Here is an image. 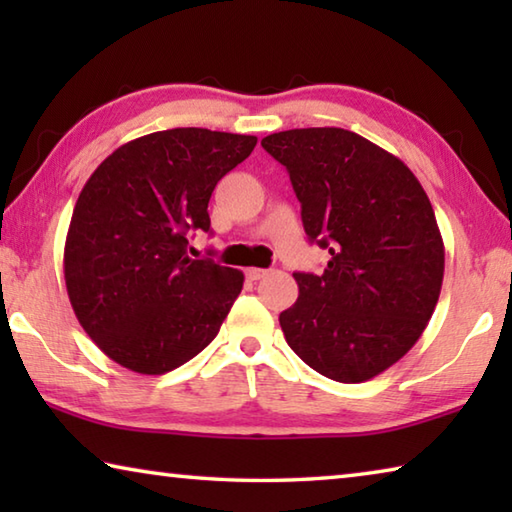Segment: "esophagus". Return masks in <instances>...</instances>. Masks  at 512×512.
I'll return each mask as SVG.
<instances>
[{
	"label": "esophagus",
	"instance_id": "esophagus-1",
	"mask_svg": "<svg viewBox=\"0 0 512 512\" xmlns=\"http://www.w3.org/2000/svg\"><path fill=\"white\" fill-rule=\"evenodd\" d=\"M268 275V271H266V268H246V277H248V280H262V277H266Z\"/></svg>",
	"mask_w": 512,
	"mask_h": 512
}]
</instances>
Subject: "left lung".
<instances>
[{"mask_svg": "<svg viewBox=\"0 0 512 512\" xmlns=\"http://www.w3.org/2000/svg\"><path fill=\"white\" fill-rule=\"evenodd\" d=\"M262 146L289 171L307 237L329 250L320 275L293 273L284 339L341 384L377 377L420 339L443 287L429 196L400 158L343 128H293Z\"/></svg>", "mask_w": 512, "mask_h": 512, "instance_id": "obj_1", "label": "left lung"}]
</instances>
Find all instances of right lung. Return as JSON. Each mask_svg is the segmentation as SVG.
Returning a JSON list of instances; mask_svg holds the SVG:
<instances>
[{
  "instance_id": "add662e5",
  "label": "right lung",
  "mask_w": 512,
  "mask_h": 512,
  "mask_svg": "<svg viewBox=\"0 0 512 512\" xmlns=\"http://www.w3.org/2000/svg\"><path fill=\"white\" fill-rule=\"evenodd\" d=\"M255 135L171 128L112 151L81 189L65 239V284L81 327L119 366L164 375L219 334L244 273L187 255L210 230L212 192Z\"/></svg>"
}]
</instances>
